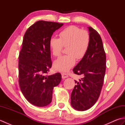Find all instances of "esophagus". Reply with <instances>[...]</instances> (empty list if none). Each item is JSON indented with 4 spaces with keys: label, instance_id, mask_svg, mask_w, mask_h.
I'll return each instance as SVG.
<instances>
[{
    "label": "esophagus",
    "instance_id": "esophagus-1",
    "mask_svg": "<svg viewBox=\"0 0 125 125\" xmlns=\"http://www.w3.org/2000/svg\"><path fill=\"white\" fill-rule=\"evenodd\" d=\"M62 77L63 79H65L68 77V75L66 73H62Z\"/></svg>",
    "mask_w": 125,
    "mask_h": 125
}]
</instances>
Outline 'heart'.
<instances>
[{"instance_id": "obj_1", "label": "heart", "mask_w": 125, "mask_h": 125, "mask_svg": "<svg viewBox=\"0 0 125 125\" xmlns=\"http://www.w3.org/2000/svg\"><path fill=\"white\" fill-rule=\"evenodd\" d=\"M90 43V35L87 31L82 30L75 25L64 28L59 33V39L50 38L49 47L54 56H58L63 47H67L66 55L56 60L53 65L55 70L66 72L75 64L76 58L81 60L86 55Z\"/></svg>"}]
</instances>
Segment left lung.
<instances>
[{"mask_svg": "<svg viewBox=\"0 0 125 125\" xmlns=\"http://www.w3.org/2000/svg\"><path fill=\"white\" fill-rule=\"evenodd\" d=\"M89 30L90 43L86 55L73 68L74 73L83 75L71 95V104L75 109L85 111L96 103L100 94L106 71V54L102 40L91 27Z\"/></svg>", "mask_w": 125, "mask_h": 125, "instance_id": "1", "label": "left lung"}]
</instances>
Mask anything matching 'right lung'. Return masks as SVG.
<instances>
[{
	"mask_svg": "<svg viewBox=\"0 0 125 125\" xmlns=\"http://www.w3.org/2000/svg\"><path fill=\"white\" fill-rule=\"evenodd\" d=\"M63 23L40 20L29 27L19 55V84L29 102L43 107L51 103L54 87L62 79L60 73L48 76L52 67L49 40Z\"/></svg>",
	"mask_w": 125,
	"mask_h": 125,
	"instance_id": "obj_1",
	"label": "right lung"
}]
</instances>
